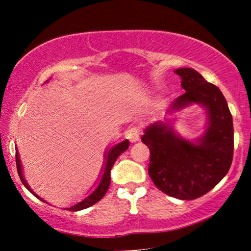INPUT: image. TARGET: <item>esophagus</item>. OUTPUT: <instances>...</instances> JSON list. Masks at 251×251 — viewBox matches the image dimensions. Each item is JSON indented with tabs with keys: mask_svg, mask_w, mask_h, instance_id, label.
Returning <instances> with one entry per match:
<instances>
[{
	"mask_svg": "<svg viewBox=\"0 0 251 251\" xmlns=\"http://www.w3.org/2000/svg\"><path fill=\"white\" fill-rule=\"evenodd\" d=\"M139 135H141V128L137 126H133L127 130L126 136L130 142H137L139 139Z\"/></svg>",
	"mask_w": 251,
	"mask_h": 251,
	"instance_id": "34e87169",
	"label": "esophagus"
}]
</instances>
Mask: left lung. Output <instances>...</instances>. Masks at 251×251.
<instances>
[{
  "mask_svg": "<svg viewBox=\"0 0 251 251\" xmlns=\"http://www.w3.org/2000/svg\"><path fill=\"white\" fill-rule=\"evenodd\" d=\"M186 91L174 101L178 109L201 103L209 114V127L198 144L181 139L157 122L142 136L150 148L148 174L157 188L168 196L190 201L203 196L227 175L233 157L231 113L223 93L193 69L176 70Z\"/></svg>",
  "mask_w": 251,
  "mask_h": 251,
  "instance_id": "1",
  "label": "left lung"
}]
</instances>
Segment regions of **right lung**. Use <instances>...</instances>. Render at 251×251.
<instances>
[{
	"mask_svg": "<svg viewBox=\"0 0 251 251\" xmlns=\"http://www.w3.org/2000/svg\"><path fill=\"white\" fill-rule=\"evenodd\" d=\"M129 147V142L128 141H125L123 143L117 144L116 146H114L112 150L108 151L107 154V163H106V167H105V171H104V175L101 177V180L100 182V185L93 192L90 196L87 198H85L83 201H80L78 203H76L73 207L71 208H67L66 210H70V211H78V210H82L85 209V208H88L94 205L97 201H100L101 198L105 196L106 192L108 190V187L110 184V169H112L114 163H115V160L118 158V156H120L122 152H124L127 148ZM15 159H16V168H18V173H19V176L21 178V181L23 182V185L26 187V188L31 192L34 196L40 198L37 195H35L33 193V190H31L29 188L28 185L26 184V181H25L24 177L22 175V168H21V163H20V158H19V152H16L15 154ZM41 201H43V199H41Z\"/></svg>",
	"mask_w": 251,
	"mask_h": 251,
	"instance_id": "1",
	"label": "right lung"
}]
</instances>
